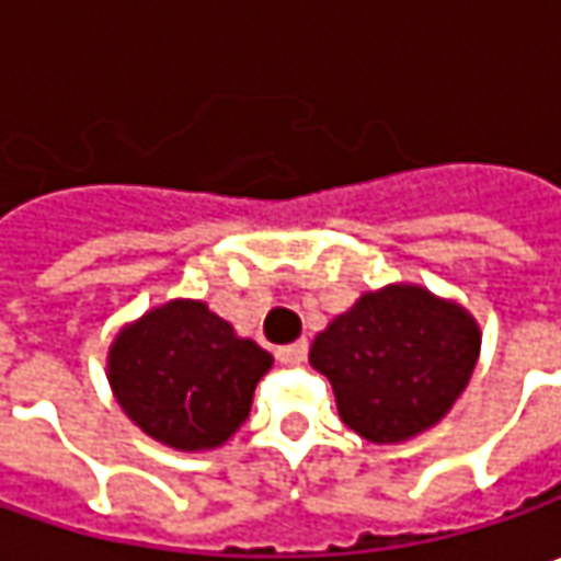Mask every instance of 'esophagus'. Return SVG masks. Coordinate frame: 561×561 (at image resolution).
Here are the masks:
<instances>
[{"label": "esophagus", "instance_id": "34e87169", "mask_svg": "<svg viewBox=\"0 0 561 561\" xmlns=\"http://www.w3.org/2000/svg\"><path fill=\"white\" fill-rule=\"evenodd\" d=\"M306 353H309V343H306V340H296L290 346H280V350H277V358L287 362V365H299V362H306Z\"/></svg>", "mask_w": 561, "mask_h": 561}]
</instances>
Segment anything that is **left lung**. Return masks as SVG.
Wrapping results in <instances>:
<instances>
[{
    "instance_id": "obj_1",
    "label": "left lung",
    "mask_w": 561,
    "mask_h": 561,
    "mask_svg": "<svg viewBox=\"0 0 561 561\" xmlns=\"http://www.w3.org/2000/svg\"><path fill=\"white\" fill-rule=\"evenodd\" d=\"M481 356V328L456 299L419 284L362 293L314 336V371L331 380L336 412L368 443L431 431L462 397Z\"/></svg>"
}]
</instances>
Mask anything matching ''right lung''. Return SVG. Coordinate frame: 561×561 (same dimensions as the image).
<instances>
[{"instance_id": "1", "label": "right lung", "mask_w": 561, "mask_h": 561, "mask_svg": "<svg viewBox=\"0 0 561 561\" xmlns=\"http://www.w3.org/2000/svg\"><path fill=\"white\" fill-rule=\"evenodd\" d=\"M105 365L124 415L146 437L203 453L240 431L274 358L203 299H168L121 328Z\"/></svg>"}]
</instances>
